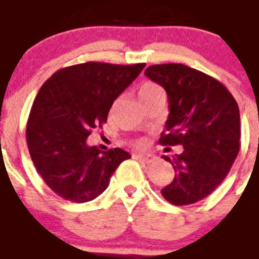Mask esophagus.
<instances>
[{
	"label": "esophagus",
	"mask_w": 259,
	"mask_h": 259,
	"mask_svg": "<svg viewBox=\"0 0 259 259\" xmlns=\"http://www.w3.org/2000/svg\"><path fill=\"white\" fill-rule=\"evenodd\" d=\"M135 158L137 161H140V162L144 163H152L157 157L155 155H151V154H135Z\"/></svg>",
	"instance_id": "34e87169"
}]
</instances>
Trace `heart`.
Listing matches in <instances>:
<instances>
[{"instance_id":"heart-1","label":"heart","mask_w":259,"mask_h":259,"mask_svg":"<svg viewBox=\"0 0 259 259\" xmlns=\"http://www.w3.org/2000/svg\"><path fill=\"white\" fill-rule=\"evenodd\" d=\"M159 93H163L162 89L158 84H155V83H151V81H147L144 84H141L140 89H139V97H140V100L146 98V97L154 96V94H159Z\"/></svg>"}]
</instances>
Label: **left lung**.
Masks as SVG:
<instances>
[{
	"instance_id": "8db88e82",
	"label": "left lung",
	"mask_w": 259,
	"mask_h": 259,
	"mask_svg": "<svg viewBox=\"0 0 259 259\" xmlns=\"http://www.w3.org/2000/svg\"><path fill=\"white\" fill-rule=\"evenodd\" d=\"M144 74L168 94L159 144L183 146L180 154L163 157L175 179L161 193L175 205L194 204L222 183L239 154V105L221 81L183 64L151 65Z\"/></svg>"
}]
</instances>
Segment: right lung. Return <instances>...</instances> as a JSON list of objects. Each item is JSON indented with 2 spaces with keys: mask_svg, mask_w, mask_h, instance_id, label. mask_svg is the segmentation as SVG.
Returning <instances> with one entry per match:
<instances>
[{
  "mask_svg": "<svg viewBox=\"0 0 259 259\" xmlns=\"http://www.w3.org/2000/svg\"><path fill=\"white\" fill-rule=\"evenodd\" d=\"M146 64L85 62L59 69L33 102L26 141L46 185L64 200L87 202L101 194L120 162L122 148L101 151L87 146L91 130L107 122L113 101Z\"/></svg>",
  "mask_w": 259,
  "mask_h": 259,
  "instance_id": "add662e5",
  "label": "right lung"
}]
</instances>
